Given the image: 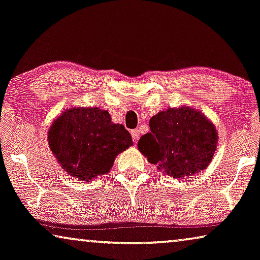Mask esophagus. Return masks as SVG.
<instances>
[{
  "label": "esophagus",
  "instance_id": "1",
  "mask_svg": "<svg viewBox=\"0 0 260 260\" xmlns=\"http://www.w3.org/2000/svg\"><path fill=\"white\" fill-rule=\"evenodd\" d=\"M131 134H132V139H133V141L137 143L138 140H139V135H140L139 129H133L131 132Z\"/></svg>",
  "mask_w": 260,
  "mask_h": 260
}]
</instances>
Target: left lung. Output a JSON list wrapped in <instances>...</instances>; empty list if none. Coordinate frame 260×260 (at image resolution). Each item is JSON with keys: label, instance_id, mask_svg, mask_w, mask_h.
Listing matches in <instances>:
<instances>
[{"label": "left lung", "instance_id": "left-lung-1", "mask_svg": "<svg viewBox=\"0 0 260 260\" xmlns=\"http://www.w3.org/2000/svg\"><path fill=\"white\" fill-rule=\"evenodd\" d=\"M149 126L150 132L140 138L138 148L159 171L184 179L209 166L219 135L201 111L188 105L168 108L151 117Z\"/></svg>", "mask_w": 260, "mask_h": 260}]
</instances>
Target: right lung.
Masks as SVG:
<instances>
[{
    "instance_id": "add662e5",
    "label": "right lung",
    "mask_w": 260,
    "mask_h": 260,
    "mask_svg": "<svg viewBox=\"0 0 260 260\" xmlns=\"http://www.w3.org/2000/svg\"><path fill=\"white\" fill-rule=\"evenodd\" d=\"M101 108L72 106L47 132L49 149L66 174L89 182L109 174L120 152L133 146L129 132Z\"/></svg>"
}]
</instances>
